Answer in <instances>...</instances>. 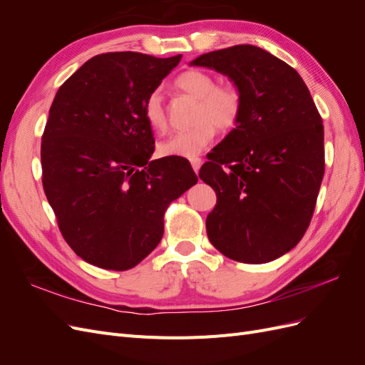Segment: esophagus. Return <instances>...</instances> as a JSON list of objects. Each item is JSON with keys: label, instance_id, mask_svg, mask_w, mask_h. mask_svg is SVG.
Listing matches in <instances>:
<instances>
[{"label": "esophagus", "instance_id": "obj_1", "mask_svg": "<svg viewBox=\"0 0 365 365\" xmlns=\"http://www.w3.org/2000/svg\"><path fill=\"white\" fill-rule=\"evenodd\" d=\"M190 163H192V168H193V170L197 173V170H200V168H201V158L195 157V158H192V160H190Z\"/></svg>", "mask_w": 365, "mask_h": 365}]
</instances>
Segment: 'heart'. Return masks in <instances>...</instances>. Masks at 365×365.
<instances>
[{
  "label": "heart",
  "instance_id": "heart-1",
  "mask_svg": "<svg viewBox=\"0 0 365 365\" xmlns=\"http://www.w3.org/2000/svg\"><path fill=\"white\" fill-rule=\"evenodd\" d=\"M176 88L196 98L193 111L195 125L176 132L158 146L163 157L195 158L213 141L216 129L228 132L235 129L244 113V97L233 85H216V79L201 70H187L175 79ZM143 114L152 130L164 134L169 128L168 113L158 90L145 101Z\"/></svg>",
  "mask_w": 365,
  "mask_h": 365
}]
</instances>
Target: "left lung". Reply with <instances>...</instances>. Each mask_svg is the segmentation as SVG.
I'll return each instance as SVG.
<instances>
[{
    "label": "left lung",
    "mask_w": 365,
    "mask_h": 365,
    "mask_svg": "<svg viewBox=\"0 0 365 365\" xmlns=\"http://www.w3.org/2000/svg\"><path fill=\"white\" fill-rule=\"evenodd\" d=\"M192 65L228 76L244 97L237 126L200 170L216 192L207 236L231 260L279 259L314 215L324 176L322 115L300 74L259 47L212 51Z\"/></svg>",
    "instance_id": "left-lung-1"
}]
</instances>
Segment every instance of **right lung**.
<instances>
[{
	"label": "right lung",
	"instance_id": "add662e5",
	"mask_svg": "<svg viewBox=\"0 0 365 365\" xmlns=\"http://www.w3.org/2000/svg\"><path fill=\"white\" fill-rule=\"evenodd\" d=\"M181 61L135 51L86 61L58 90L41 141L42 185L71 250L126 271L157 248L164 213L197 182L182 157L150 161L146 97Z\"/></svg>",
	"mask_w": 365,
	"mask_h": 365
}]
</instances>
